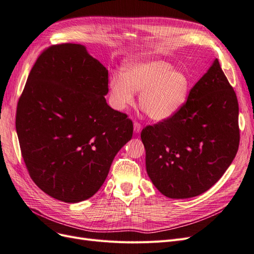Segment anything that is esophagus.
I'll return each instance as SVG.
<instances>
[{
  "instance_id": "esophagus-1",
  "label": "esophagus",
  "mask_w": 254,
  "mask_h": 254,
  "mask_svg": "<svg viewBox=\"0 0 254 254\" xmlns=\"http://www.w3.org/2000/svg\"><path fill=\"white\" fill-rule=\"evenodd\" d=\"M133 130H134L135 133H140L141 132L142 125L140 124V123H137V122L134 123V124H133Z\"/></svg>"
}]
</instances>
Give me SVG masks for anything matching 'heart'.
Masks as SVG:
<instances>
[{
	"label": "heart",
	"instance_id": "heart-1",
	"mask_svg": "<svg viewBox=\"0 0 254 254\" xmlns=\"http://www.w3.org/2000/svg\"><path fill=\"white\" fill-rule=\"evenodd\" d=\"M112 101L118 110H125L134 102V92H141L139 103L151 120L172 118L186 104L190 92L188 75L173 68L164 60L135 61L123 67L122 74L110 79Z\"/></svg>",
	"mask_w": 254,
	"mask_h": 254
}]
</instances>
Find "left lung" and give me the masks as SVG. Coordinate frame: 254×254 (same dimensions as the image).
Masks as SVG:
<instances>
[{"mask_svg":"<svg viewBox=\"0 0 254 254\" xmlns=\"http://www.w3.org/2000/svg\"><path fill=\"white\" fill-rule=\"evenodd\" d=\"M146 171L168 198L200 195L232 163L240 145L235 92L215 59L172 118L141 132Z\"/></svg>","mask_w":254,"mask_h":254,"instance_id":"obj_1","label":"left lung"}]
</instances>
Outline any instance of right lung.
<instances>
[{"mask_svg": "<svg viewBox=\"0 0 254 254\" xmlns=\"http://www.w3.org/2000/svg\"><path fill=\"white\" fill-rule=\"evenodd\" d=\"M108 91V70L81 44L52 45L36 60L16 129L30 178L51 197L75 203L93 196L132 137V121L107 104Z\"/></svg>", "mask_w": 254, "mask_h": 254, "instance_id": "add662e5", "label": "right lung"}]
</instances>
